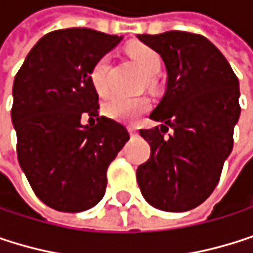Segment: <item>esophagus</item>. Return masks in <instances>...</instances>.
Returning a JSON list of instances; mask_svg holds the SVG:
<instances>
[{
	"mask_svg": "<svg viewBox=\"0 0 253 253\" xmlns=\"http://www.w3.org/2000/svg\"><path fill=\"white\" fill-rule=\"evenodd\" d=\"M129 133H130V136H138V129L133 127V126H130V127H129Z\"/></svg>",
	"mask_w": 253,
	"mask_h": 253,
	"instance_id": "esophagus-1",
	"label": "esophagus"
}]
</instances>
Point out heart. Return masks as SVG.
<instances>
[{
    "instance_id": "b5f03b06",
    "label": "heart",
    "mask_w": 253,
    "mask_h": 253,
    "mask_svg": "<svg viewBox=\"0 0 253 253\" xmlns=\"http://www.w3.org/2000/svg\"><path fill=\"white\" fill-rule=\"evenodd\" d=\"M129 54L136 63V66L141 69V72L145 74L147 77H151L159 72L162 60L160 56L151 47L144 44H133L129 47ZM108 71L109 56H102L91 68L90 78L99 94L108 93ZM150 100L142 96L130 97L123 94H114L105 103V112L111 118H115L118 121L135 123L150 109Z\"/></svg>"
}]
</instances>
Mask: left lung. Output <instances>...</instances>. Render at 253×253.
I'll use <instances>...</instances> for the list:
<instances>
[{"label":"left lung","mask_w":253,"mask_h":253,"mask_svg":"<svg viewBox=\"0 0 253 253\" xmlns=\"http://www.w3.org/2000/svg\"><path fill=\"white\" fill-rule=\"evenodd\" d=\"M157 51L168 71L166 91L142 129L150 160L136 170L144 199L166 212L202 205L215 190L233 150L240 117L239 80L224 54L205 37L182 31L138 35ZM172 130L166 137L165 133Z\"/></svg>","instance_id":"obj_1"}]
</instances>
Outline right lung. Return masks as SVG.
Returning <instances> with one entry per match:
<instances>
[{
	"label": "right lung",
	"instance_id": "add662e5",
	"mask_svg": "<svg viewBox=\"0 0 253 253\" xmlns=\"http://www.w3.org/2000/svg\"><path fill=\"white\" fill-rule=\"evenodd\" d=\"M123 37L88 28L44 35L13 83L17 159L37 197L51 209L83 212L105 194L106 170L129 141L123 124L99 117L90 72ZM89 124H82V117Z\"/></svg>",
	"mask_w": 253,
	"mask_h": 253
}]
</instances>
